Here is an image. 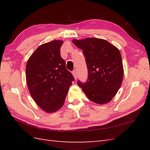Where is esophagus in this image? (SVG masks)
Returning <instances> with one entry per match:
<instances>
[{
  "label": "esophagus",
  "instance_id": "34e87169",
  "mask_svg": "<svg viewBox=\"0 0 150 150\" xmlns=\"http://www.w3.org/2000/svg\"><path fill=\"white\" fill-rule=\"evenodd\" d=\"M72 73H73V77H74L75 79H77V70H74Z\"/></svg>",
  "mask_w": 150,
  "mask_h": 150
}]
</instances>
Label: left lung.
I'll return each mask as SVG.
<instances>
[{"mask_svg": "<svg viewBox=\"0 0 150 150\" xmlns=\"http://www.w3.org/2000/svg\"><path fill=\"white\" fill-rule=\"evenodd\" d=\"M73 42L83 51L88 72L86 82L79 81L78 85L93 103H109L117 93L123 79L119 50L107 40L97 38L73 39Z\"/></svg>", "mask_w": 150, "mask_h": 150, "instance_id": "obj_1", "label": "left lung"}]
</instances>
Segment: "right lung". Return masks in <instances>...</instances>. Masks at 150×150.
<instances>
[{"label": "right lung", "mask_w": 150, "mask_h": 150, "mask_svg": "<svg viewBox=\"0 0 150 150\" xmlns=\"http://www.w3.org/2000/svg\"><path fill=\"white\" fill-rule=\"evenodd\" d=\"M62 40H56L37 47L28 60L26 82L33 99L47 113L55 112L64 103L73 75L60 56Z\"/></svg>", "instance_id": "1"}]
</instances>
